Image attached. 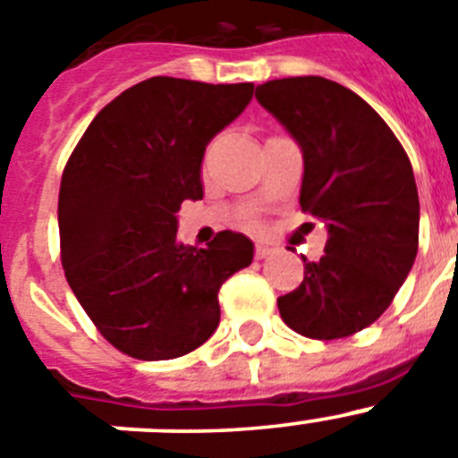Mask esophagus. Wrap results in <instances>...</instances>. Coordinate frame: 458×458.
I'll return each mask as SVG.
<instances>
[{"label": "esophagus", "instance_id": "obj_1", "mask_svg": "<svg viewBox=\"0 0 458 458\" xmlns=\"http://www.w3.org/2000/svg\"><path fill=\"white\" fill-rule=\"evenodd\" d=\"M273 253H276V249H273V246H268V243H258V246H255V258L258 259L268 258V255H273Z\"/></svg>", "mask_w": 458, "mask_h": 458}]
</instances>
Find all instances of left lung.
<instances>
[{
  "mask_svg": "<svg viewBox=\"0 0 458 458\" xmlns=\"http://www.w3.org/2000/svg\"><path fill=\"white\" fill-rule=\"evenodd\" d=\"M255 99L298 142L301 208L326 221V255L305 262L301 287L277 298L282 320L310 339H344L379 318L418 253L411 162L359 94L323 76L258 85Z\"/></svg>",
  "mask_w": 458,
  "mask_h": 458,
  "instance_id": "left-lung-1",
  "label": "left lung"
}]
</instances>
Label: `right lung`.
<instances>
[{
  "instance_id": "add662e5",
  "label": "right lung",
  "mask_w": 458,
  "mask_h": 458,
  "mask_svg": "<svg viewBox=\"0 0 458 458\" xmlns=\"http://www.w3.org/2000/svg\"><path fill=\"white\" fill-rule=\"evenodd\" d=\"M253 83L153 76L110 101L67 160L58 194L65 277L106 341L144 361L176 359L219 326V289L253 262L224 230L208 249L176 239L182 200L203 199L205 147L243 113Z\"/></svg>"
}]
</instances>
